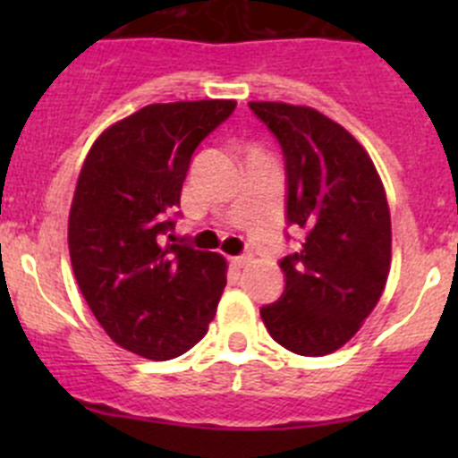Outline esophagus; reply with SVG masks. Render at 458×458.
Masks as SVG:
<instances>
[{
  "mask_svg": "<svg viewBox=\"0 0 458 458\" xmlns=\"http://www.w3.org/2000/svg\"><path fill=\"white\" fill-rule=\"evenodd\" d=\"M250 255H239V257H233V263L237 267H243V266H248V263H250Z\"/></svg>",
  "mask_w": 458,
  "mask_h": 458,
  "instance_id": "1",
  "label": "esophagus"
}]
</instances>
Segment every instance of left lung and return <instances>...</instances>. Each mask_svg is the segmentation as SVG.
I'll return each mask as SVG.
<instances>
[{"instance_id":"8db88e82","label":"left lung","mask_w":458,"mask_h":458,"mask_svg":"<svg viewBox=\"0 0 458 458\" xmlns=\"http://www.w3.org/2000/svg\"><path fill=\"white\" fill-rule=\"evenodd\" d=\"M285 161V219L303 233L279 261L285 288L261 318L276 344L323 357L348 344L381 299L392 257L390 208L363 146L315 108L250 101Z\"/></svg>"}]
</instances>
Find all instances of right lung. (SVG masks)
I'll list each match as a JSON object with an SVG mask.
<instances>
[{
    "label": "right lung",
    "mask_w": 458,
    "mask_h": 458,
    "mask_svg": "<svg viewBox=\"0 0 458 458\" xmlns=\"http://www.w3.org/2000/svg\"><path fill=\"white\" fill-rule=\"evenodd\" d=\"M234 108L230 99L150 104L101 132L81 165L68 219L75 279L106 335L143 359L188 352L215 318L224 257L165 234L192 152Z\"/></svg>",
    "instance_id": "right-lung-1"
}]
</instances>
